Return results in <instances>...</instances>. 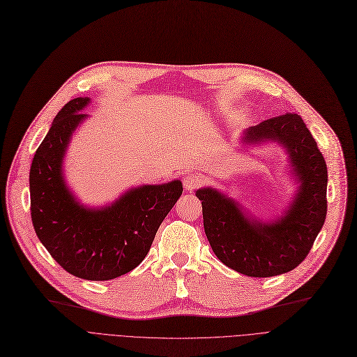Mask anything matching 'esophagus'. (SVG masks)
Instances as JSON below:
<instances>
[{
    "mask_svg": "<svg viewBox=\"0 0 357 357\" xmlns=\"http://www.w3.org/2000/svg\"><path fill=\"white\" fill-rule=\"evenodd\" d=\"M202 183V176L198 174H188L183 176V188L186 191H194Z\"/></svg>",
    "mask_w": 357,
    "mask_h": 357,
    "instance_id": "obj_1",
    "label": "esophagus"
}]
</instances>
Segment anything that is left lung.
Segmentation results:
<instances>
[{
    "mask_svg": "<svg viewBox=\"0 0 357 357\" xmlns=\"http://www.w3.org/2000/svg\"><path fill=\"white\" fill-rule=\"evenodd\" d=\"M243 140L276 142L289 155L299 188L291 207L275 221L261 222L213 188H201L204 230L224 265L253 278L295 269L310 253L327 215V165L311 131L298 114L287 112L245 130Z\"/></svg>",
    "mask_w": 357,
    "mask_h": 357,
    "instance_id": "left-lung-1",
    "label": "left lung"
}]
</instances>
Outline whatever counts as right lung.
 <instances>
[{
    "label": "right lung",
    "mask_w": 357,
    "mask_h": 357,
    "mask_svg": "<svg viewBox=\"0 0 357 357\" xmlns=\"http://www.w3.org/2000/svg\"><path fill=\"white\" fill-rule=\"evenodd\" d=\"M89 98H73L54 117L30 167L34 231L70 275L88 280L119 278L142 264L156 231L182 194V182L143 185L102 208L81 205L63 179L62 163Z\"/></svg>",
    "instance_id": "obj_1"
}]
</instances>
